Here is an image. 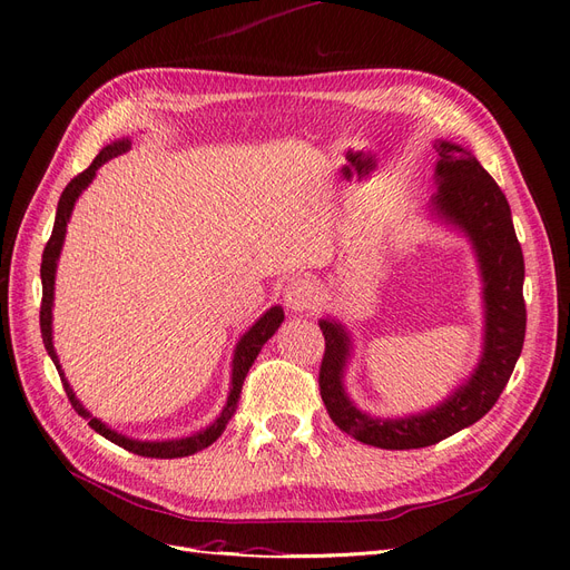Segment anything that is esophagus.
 <instances>
[{
	"label": "esophagus",
	"instance_id": "obj_1",
	"mask_svg": "<svg viewBox=\"0 0 570 570\" xmlns=\"http://www.w3.org/2000/svg\"><path fill=\"white\" fill-rule=\"evenodd\" d=\"M283 302L287 312L304 314L316 304V287L304 278H292L283 289Z\"/></svg>",
	"mask_w": 570,
	"mask_h": 570
}]
</instances>
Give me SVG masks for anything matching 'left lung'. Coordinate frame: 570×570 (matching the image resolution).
Returning <instances> with one entry per match:
<instances>
[{"mask_svg": "<svg viewBox=\"0 0 570 570\" xmlns=\"http://www.w3.org/2000/svg\"><path fill=\"white\" fill-rule=\"evenodd\" d=\"M438 193L428 212L469 239L482 283V352L475 368L435 406L404 416H373L350 396L344 375L354 354L350 327L335 316L318 321L325 335L321 396L333 423L354 440L381 450H419L473 425L507 387L525 340V264L509 202L465 147L435 140Z\"/></svg>", "mask_w": 570, "mask_h": 570, "instance_id": "left-lung-1", "label": "left lung"}]
</instances>
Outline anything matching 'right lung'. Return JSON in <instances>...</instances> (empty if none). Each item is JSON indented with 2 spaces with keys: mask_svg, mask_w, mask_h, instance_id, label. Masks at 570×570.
<instances>
[{
  "mask_svg": "<svg viewBox=\"0 0 570 570\" xmlns=\"http://www.w3.org/2000/svg\"><path fill=\"white\" fill-rule=\"evenodd\" d=\"M128 149H130L128 137H120V140H114L111 145H107L105 149L97 154L95 161L82 170L80 176H76L71 183L66 185V189H63L61 197H59L55 230H51V237H49V243H47L45 254H42V266H40V278H42L40 331H42L45 350H47L49 358L55 361V366H57V371L61 375V383H63V390L68 394V400H71L73 409L78 411V416H82L85 421H88V425L95 430V433H99L101 438H107L109 442H114L118 446H124V450H128L132 454L151 456V459H180V456H189V454H197V452L206 450V446L214 444L223 435V430H226L228 421L235 416V411H237L239 392H243L245 375L249 373L254 358L258 356V352H262L264 344L275 335V331H278L281 323L285 321V312H283L281 304L271 306L268 312H264L262 316H258L252 323V327H247V331L239 335L235 350H233V361H230V390H228L226 406H223V411L218 413V419L212 425L197 430V433H193V435L176 438V440H135V438H128L124 433H118V430H114L105 421L95 419L92 413L82 406V402L76 396L71 383H68V377H66V373H63V368L59 364V356H57V350H55V331H51V308H55L57 266H59V256H61V249H63L66 226H68V220H71V214H73V206H76L78 197L85 193V189L90 187V183L95 180L97 170L101 166H105L109 159L118 157V154L128 151Z\"/></svg>",
  "mask_w": 570,
  "mask_h": 570,
  "instance_id": "add662e5",
  "label": "right lung"
}]
</instances>
